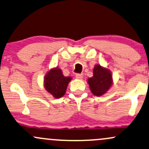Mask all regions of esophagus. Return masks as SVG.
<instances>
[{
  "mask_svg": "<svg viewBox=\"0 0 149 149\" xmlns=\"http://www.w3.org/2000/svg\"><path fill=\"white\" fill-rule=\"evenodd\" d=\"M76 77L77 79H83L84 77V74L83 73H81V74L78 73V74H76Z\"/></svg>",
  "mask_w": 149,
  "mask_h": 149,
  "instance_id": "34e87169",
  "label": "esophagus"
}]
</instances>
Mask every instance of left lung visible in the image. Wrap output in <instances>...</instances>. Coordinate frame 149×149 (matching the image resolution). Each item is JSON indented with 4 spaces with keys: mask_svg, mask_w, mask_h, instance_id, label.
Instances as JSON below:
<instances>
[{
    "mask_svg": "<svg viewBox=\"0 0 149 149\" xmlns=\"http://www.w3.org/2000/svg\"><path fill=\"white\" fill-rule=\"evenodd\" d=\"M88 83L93 95H102L112 84L111 72L100 65H96L93 68V76L88 79Z\"/></svg>",
    "mask_w": 149,
    "mask_h": 149,
    "instance_id": "left-lung-1",
    "label": "left lung"
}]
</instances>
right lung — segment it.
I'll list each match as a JSON object with an SVG mask.
<instances>
[{"label": "right lung", "instance_id": "right-lung-1", "mask_svg": "<svg viewBox=\"0 0 149 149\" xmlns=\"http://www.w3.org/2000/svg\"><path fill=\"white\" fill-rule=\"evenodd\" d=\"M70 77H65L59 68H53L45 77V89L56 98H60L65 93Z\"/></svg>", "mask_w": 149, "mask_h": 149}]
</instances>
